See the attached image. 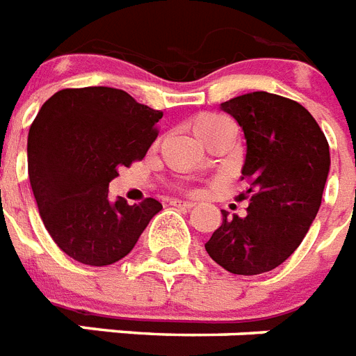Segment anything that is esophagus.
<instances>
[{"mask_svg":"<svg viewBox=\"0 0 356 356\" xmlns=\"http://www.w3.org/2000/svg\"><path fill=\"white\" fill-rule=\"evenodd\" d=\"M170 206H175V207H184V209H191L195 204L193 202H181V200H172L170 202Z\"/></svg>","mask_w":356,"mask_h":356,"instance_id":"1","label":"esophagus"}]
</instances>
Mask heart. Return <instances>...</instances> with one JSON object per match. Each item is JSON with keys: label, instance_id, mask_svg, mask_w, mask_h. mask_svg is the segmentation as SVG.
Wrapping results in <instances>:
<instances>
[{"label": "heart", "instance_id": "1", "mask_svg": "<svg viewBox=\"0 0 356 356\" xmlns=\"http://www.w3.org/2000/svg\"><path fill=\"white\" fill-rule=\"evenodd\" d=\"M224 123H229V121L226 118H222V115H217V113H200V115H196L191 121V129L196 138L200 139L204 134L217 129V127H220Z\"/></svg>", "mask_w": 356, "mask_h": 356}]
</instances>
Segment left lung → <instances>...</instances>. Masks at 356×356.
<instances>
[{
    "instance_id": "obj_1",
    "label": "left lung",
    "mask_w": 356,
    "mask_h": 356,
    "mask_svg": "<svg viewBox=\"0 0 356 356\" xmlns=\"http://www.w3.org/2000/svg\"><path fill=\"white\" fill-rule=\"evenodd\" d=\"M246 139L241 180L248 181L246 215L227 217L206 243V252L227 272L257 275L294 254L322 204L331 156L309 110L266 92L220 104Z\"/></svg>"
}]
</instances>
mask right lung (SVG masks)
Masks as SVG:
<instances>
[{
    "mask_svg": "<svg viewBox=\"0 0 356 356\" xmlns=\"http://www.w3.org/2000/svg\"><path fill=\"white\" fill-rule=\"evenodd\" d=\"M161 118L106 86L60 90L40 108L27 138L29 180L45 229L65 255L90 266L115 263L161 211L154 198L129 206L108 196L118 170L154 143Z\"/></svg>",
    "mask_w": 356,
    "mask_h": 356,
    "instance_id": "add662e5",
    "label": "right lung"
}]
</instances>
